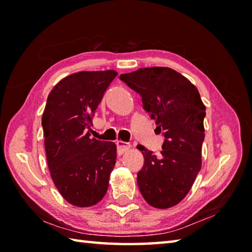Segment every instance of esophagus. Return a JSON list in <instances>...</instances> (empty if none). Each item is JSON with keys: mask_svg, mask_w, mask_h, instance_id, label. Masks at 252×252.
Listing matches in <instances>:
<instances>
[{"mask_svg": "<svg viewBox=\"0 0 252 252\" xmlns=\"http://www.w3.org/2000/svg\"><path fill=\"white\" fill-rule=\"evenodd\" d=\"M117 148H118V152L120 154H123L125 152H126L127 149H130L131 145L129 143H126V142H122V141H117Z\"/></svg>", "mask_w": 252, "mask_h": 252, "instance_id": "1", "label": "esophagus"}]
</instances>
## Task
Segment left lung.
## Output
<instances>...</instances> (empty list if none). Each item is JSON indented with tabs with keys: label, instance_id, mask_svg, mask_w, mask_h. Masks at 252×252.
Instances as JSON below:
<instances>
[{
	"label": "left lung",
	"instance_id": "1",
	"mask_svg": "<svg viewBox=\"0 0 252 252\" xmlns=\"http://www.w3.org/2000/svg\"><path fill=\"white\" fill-rule=\"evenodd\" d=\"M120 80L141 95L143 108L164 136L159 156L137 146L144 156L138 189L151 206L173 207L189 194L201 169L206 107L195 85L168 67L140 68L120 74Z\"/></svg>",
	"mask_w": 252,
	"mask_h": 252
}]
</instances>
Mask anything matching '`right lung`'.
<instances>
[{
	"mask_svg": "<svg viewBox=\"0 0 252 252\" xmlns=\"http://www.w3.org/2000/svg\"><path fill=\"white\" fill-rule=\"evenodd\" d=\"M117 74L72 73L53 88L46 100L42 126L47 164L56 189L73 206H94L108 189L116 144L91 138L85 130Z\"/></svg>",
	"mask_w": 252,
	"mask_h": 252,
	"instance_id": "add662e5",
	"label": "right lung"
}]
</instances>
